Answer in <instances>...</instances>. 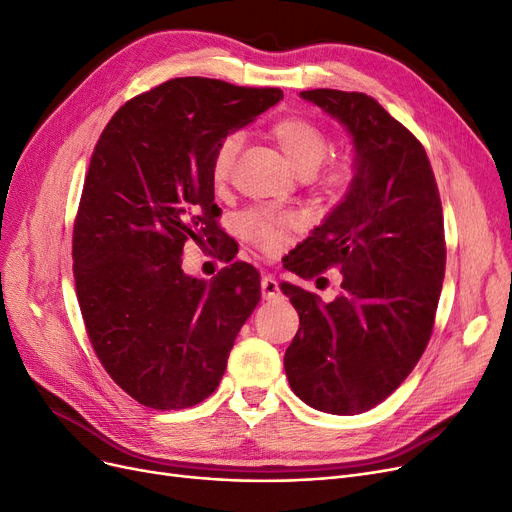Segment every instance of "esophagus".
I'll list each match as a JSON object with an SVG mask.
<instances>
[{"label":"esophagus","mask_w":512,"mask_h":512,"mask_svg":"<svg viewBox=\"0 0 512 512\" xmlns=\"http://www.w3.org/2000/svg\"><path fill=\"white\" fill-rule=\"evenodd\" d=\"M261 295H263V299H276L280 295L278 282L274 276H270V274L261 276Z\"/></svg>","instance_id":"34e87169"}]
</instances>
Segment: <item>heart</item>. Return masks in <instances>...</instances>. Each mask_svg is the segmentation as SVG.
<instances>
[{
	"mask_svg": "<svg viewBox=\"0 0 512 512\" xmlns=\"http://www.w3.org/2000/svg\"><path fill=\"white\" fill-rule=\"evenodd\" d=\"M270 139L282 149L295 173L314 183L327 196L346 194L354 181V164L350 160H333L323 166L329 154V137L325 130L306 118H282L268 128ZM242 149V135L232 132L225 135L211 160V179L215 187H225L232 179L236 158ZM297 225L291 213L276 211V208H255L240 217V230L244 238L263 253L280 251L289 234Z\"/></svg>",
	"mask_w": 512,
	"mask_h": 512,
	"instance_id": "obj_1",
	"label": "heart"
}]
</instances>
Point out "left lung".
Segmentation results:
<instances>
[{
  "mask_svg": "<svg viewBox=\"0 0 512 512\" xmlns=\"http://www.w3.org/2000/svg\"><path fill=\"white\" fill-rule=\"evenodd\" d=\"M299 97L350 132L354 181L287 268L306 280L339 268L342 295L323 304L280 285L299 314L285 371L310 407L356 415L388 399L428 346L445 276L443 208L422 143L375 99L331 88Z\"/></svg>",
  "mask_w": 512,
  "mask_h": 512,
  "instance_id": "8db88e82",
  "label": "left lung"
}]
</instances>
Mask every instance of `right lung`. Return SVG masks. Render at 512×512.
I'll return each mask as SVG.
<instances>
[{
  "label": "right lung",
  "instance_id": "obj_1",
  "mask_svg": "<svg viewBox=\"0 0 512 512\" xmlns=\"http://www.w3.org/2000/svg\"><path fill=\"white\" fill-rule=\"evenodd\" d=\"M282 99L280 88L175 78L124 103L94 145L73 223V278L101 365L145 407L211 396L261 297L244 261L211 282L183 274L185 242H211L217 143Z\"/></svg>",
  "mask_w": 512,
  "mask_h": 512
}]
</instances>
